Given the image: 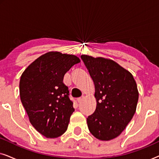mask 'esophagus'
<instances>
[{"mask_svg": "<svg viewBox=\"0 0 159 159\" xmlns=\"http://www.w3.org/2000/svg\"><path fill=\"white\" fill-rule=\"evenodd\" d=\"M82 100H83V97H81V98H77V102L78 103H81Z\"/></svg>", "mask_w": 159, "mask_h": 159, "instance_id": "34e87169", "label": "esophagus"}]
</instances>
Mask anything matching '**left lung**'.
<instances>
[{
  "label": "left lung",
  "instance_id": "1",
  "mask_svg": "<svg viewBox=\"0 0 159 159\" xmlns=\"http://www.w3.org/2000/svg\"><path fill=\"white\" fill-rule=\"evenodd\" d=\"M95 84L96 108L87 118L91 134L101 140L118 137L136 111L139 93L133 76L114 61L82 55Z\"/></svg>",
  "mask_w": 159,
  "mask_h": 159
}]
</instances>
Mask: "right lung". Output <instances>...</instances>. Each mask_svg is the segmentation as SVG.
<instances>
[{
  "label": "right lung",
  "mask_w": 159,
  "mask_h": 159,
  "mask_svg": "<svg viewBox=\"0 0 159 159\" xmlns=\"http://www.w3.org/2000/svg\"><path fill=\"white\" fill-rule=\"evenodd\" d=\"M80 62L75 55L48 52L32 62L21 76V103L32 125L47 138H58L67 129L75 108L63 80Z\"/></svg>",
  "instance_id": "add662e5"
}]
</instances>
